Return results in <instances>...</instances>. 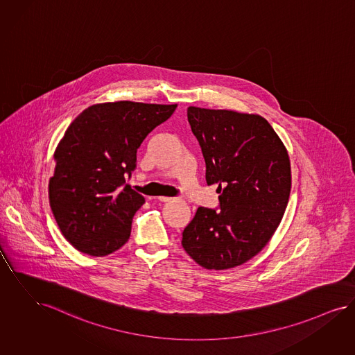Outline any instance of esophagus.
Masks as SVG:
<instances>
[{
	"label": "esophagus",
	"instance_id": "1",
	"mask_svg": "<svg viewBox=\"0 0 355 355\" xmlns=\"http://www.w3.org/2000/svg\"><path fill=\"white\" fill-rule=\"evenodd\" d=\"M159 201H163V202H167V201H171L173 200V197H167V196H159Z\"/></svg>",
	"mask_w": 355,
	"mask_h": 355
}]
</instances>
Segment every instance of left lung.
Masks as SVG:
<instances>
[{
    "label": "left lung",
    "instance_id": "1",
    "mask_svg": "<svg viewBox=\"0 0 355 355\" xmlns=\"http://www.w3.org/2000/svg\"><path fill=\"white\" fill-rule=\"evenodd\" d=\"M208 185L220 208L200 207L184 229L187 254L208 270L248 262L275 233L288 204L291 164L272 126L257 114L189 106Z\"/></svg>",
    "mask_w": 355,
    "mask_h": 355
}]
</instances>
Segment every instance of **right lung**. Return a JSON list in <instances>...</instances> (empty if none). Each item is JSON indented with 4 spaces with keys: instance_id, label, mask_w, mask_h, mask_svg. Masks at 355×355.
<instances>
[{
    "instance_id": "obj_1",
    "label": "right lung",
    "mask_w": 355,
    "mask_h": 355,
    "mask_svg": "<svg viewBox=\"0 0 355 355\" xmlns=\"http://www.w3.org/2000/svg\"><path fill=\"white\" fill-rule=\"evenodd\" d=\"M175 105L117 101L83 110L55 150L49 197L67 241L84 254L105 257L122 248L145 197L125 184L148 132Z\"/></svg>"
}]
</instances>
